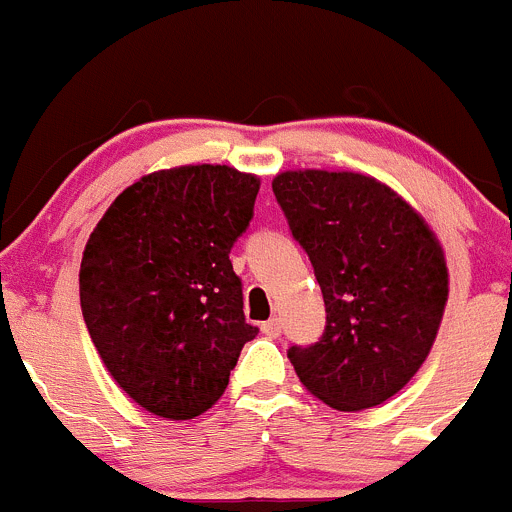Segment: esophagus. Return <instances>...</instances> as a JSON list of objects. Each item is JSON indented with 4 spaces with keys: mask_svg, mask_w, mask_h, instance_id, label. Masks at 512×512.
<instances>
[{
    "mask_svg": "<svg viewBox=\"0 0 512 512\" xmlns=\"http://www.w3.org/2000/svg\"><path fill=\"white\" fill-rule=\"evenodd\" d=\"M262 333L270 338H278L280 333H283V321H280V318H270L267 323H262Z\"/></svg>",
    "mask_w": 512,
    "mask_h": 512,
    "instance_id": "34e87169",
    "label": "esophagus"
}]
</instances>
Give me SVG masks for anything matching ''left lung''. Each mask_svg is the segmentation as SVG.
Returning <instances> with one entry per match:
<instances>
[{
	"label": "left lung",
	"mask_w": 512,
	"mask_h": 512,
	"mask_svg": "<svg viewBox=\"0 0 512 512\" xmlns=\"http://www.w3.org/2000/svg\"><path fill=\"white\" fill-rule=\"evenodd\" d=\"M272 191L326 303V331L310 346H290V364L328 407H376L407 386L437 338L447 303L442 247L371 176L285 171Z\"/></svg>",
	"instance_id": "obj_1"
}]
</instances>
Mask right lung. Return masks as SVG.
<instances>
[{"mask_svg": "<svg viewBox=\"0 0 512 512\" xmlns=\"http://www.w3.org/2000/svg\"><path fill=\"white\" fill-rule=\"evenodd\" d=\"M257 191V176L229 166L156 171L118 194L85 245V326L116 384L156 417L207 412L260 331L229 260Z\"/></svg>", "mask_w": 512, "mask_h": 512, "instance_id": "add662e5", "label": "right lung"}]
</instances>
